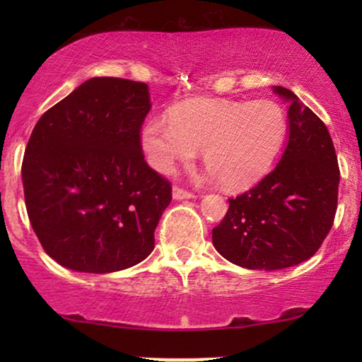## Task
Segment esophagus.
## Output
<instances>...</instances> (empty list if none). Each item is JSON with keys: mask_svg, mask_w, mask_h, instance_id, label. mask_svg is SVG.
<instances>
[{"mask_svg": "<svg viewBox=\"0 0 362 362\" xmlns=\"http://www.w3.org/2000/svg\"><path fill=\"white\" fill-rule=\"evenodd\" d=\"M194 194L192 192H187L185 189H181V187H173V199L176 201H182V199H194Z\"/></svg>", "mask_w": 362, "mask_h": 362, "instance_id": "obj_1", "label": "esophagus"}]
</instances>
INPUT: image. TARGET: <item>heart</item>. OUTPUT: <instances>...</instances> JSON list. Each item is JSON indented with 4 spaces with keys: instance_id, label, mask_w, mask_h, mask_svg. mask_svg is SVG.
Masks as SVG:
<instances>
[{
    "instance_id": "obj_1",
    "label": "heart",
    "mask_w": 362,
    "mask_h": 362,
    "mask_svg": "<svg viewBox=\"0 0 362 362\" xmlns=\"http://www.w3.org/2000/svg\"><path fill=\"white\" fill-rule=\"evenodd\" d=\"M153 117L140 132V146L156 171L170 175L202 150L206 180L242 189L260 180L284 146L286 115L279 103L260 98L232 102L199 98Z\"/></svg>"
}]
</instances>
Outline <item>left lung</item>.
I'll return each instance as SVG.
<instances>
[{
  "label": "left lung",
  "instance_id": "8db88e82",
  "mask_svg": "<svg viewBox=\"0 0 362 362\" xmlns=\"http://www.w3.org/2000/svg\"><path fill=\"white\" fill-rule=\"evenodd\" d=\"M288 107V136L275 170L229 199L212 229L216 250L250 270H281L315 255L333 226L339 168L328 128L293 92L274 87Z\"/></svg>",
  "mask_w": 362,
  "mask_h": 362
}]
</instances>
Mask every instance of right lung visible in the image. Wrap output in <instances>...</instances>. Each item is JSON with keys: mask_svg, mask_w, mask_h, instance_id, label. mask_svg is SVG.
<instances>
[{"mask_svg": "<svg viewBox=\"0 0 362 362\" xmlns=\"http://www.w3.org/2000/svg\"><path fill=\"white\" fill-rule=\"evenodd\" d=\"M146 83L93 77L39 118L21 168L29 221L59 265L112 274L145 260L171 185L140 146Z\"/></svg>", "mask_w": 362, "mask_h": 362, "instance_id": "obj_1", "label": "right lung"}]
</instances>
